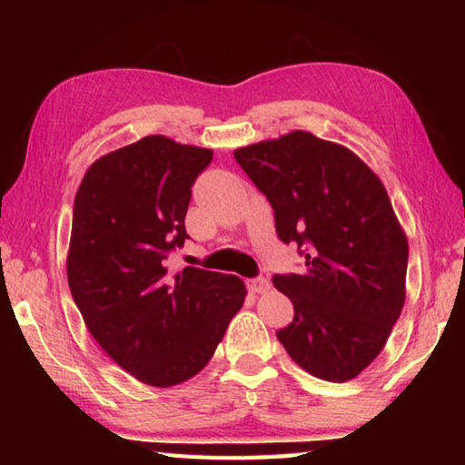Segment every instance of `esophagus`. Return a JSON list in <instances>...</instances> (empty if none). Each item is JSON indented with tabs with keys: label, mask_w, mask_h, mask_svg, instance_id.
Segmentation results:
<instances>
[{
	"label": "esophagus",
	"mask_w": 465,
	"mask_h": 465,
	"mask_svg": "<svg viewBox=\"0 0 465 465\" xmlns=\"http://www.w3.org/2000/svg\"><path fill=\"white\" fill-rule=\"evenodd\" d=\"M269 287H271L269 281H266L264 277H256V279L248 281V289L252 291V293H266Z\"/></svg>",
	"instance_id": "34e87169"
}]
</instances>
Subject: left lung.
I'll list each match as a JSON object with an SVG mask.
<instances>
[{"label":"left lung","mask_w":465,"mask_h":465,"mask_svg":"<svg viewBox=\"0 0 465 465\" xmlns=\"http://www.w3.org/2000/svg\"><path fill=\"white\" fill-rule=\"evenodd\" d=\"M235 162L295 242L303 274H274L295 316L277 332L289 357L326 381H349L380 355L404 308L408 240L381 180L338 143L293 131L240 147Z\"/></svg>","instance_id":"left-lung-1"}]
</instances>
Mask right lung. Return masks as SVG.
<instances>
[{"mask_svg": "<svg viewBox=\"0 0 465 465\" xmlns=\"http://www.w3.org/2000/svg\"><path fill=\"white\" fill-rule=\"evenodd\" d=\"M211 160V149L149 135L94 162L74 201V302L108 357L155 388L199 373L246 297L233 274L168 269L188 240L191 188Z\"/></svg>", "mask_w": 465, "mask_h": 465, "instance_id": "obj_1", "label": "right lung"}]
</instances>
